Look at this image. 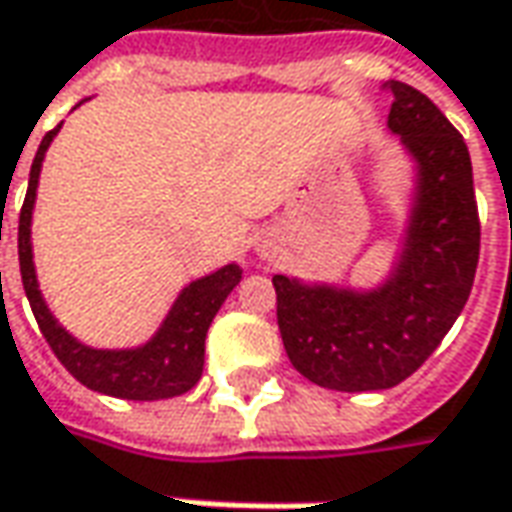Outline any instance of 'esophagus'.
<instances>
[{
    "label": "esophagus",
    "mask_w": 512,
    "mask_h": 512,
    "mask_svg": "<svg viewBox=\"0 0 512 512\" xmlns=\"http://www.w3.org/2000/svg\"><path fill=\"white\" fill-rule=\"evenodd\" d=\"M262 250H264V248H262Z\"/></svg>",
    "instance_id": "esophagus-1"
}]
</instances>
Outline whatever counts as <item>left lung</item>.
Masks as SVG:
<instances>
[{"label":"left lung","instance_id":"obj_1","mask_svg":"<svg viewBox=\"0 0 512 512\" xmlns=\"http://www.w3.org/2000/svg\"><path fill=\"white\" fill-rule=\"evenodd\" d=\"M389 126L420 163V197L403 262L377 293L304 287L273 276L276 321L290 363L315 386L377 392L403 383L454 327L479 264L471 154L420 89L389 81Z\"/></svg>","mask_w":512,"mask_h":512}]
</instances>
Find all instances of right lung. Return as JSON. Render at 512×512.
Returning a JSON list of instances; mask_svg holds the SVG:
<instances>
[{
    "mask_svg": "<svg viewBox=\"0 0 512 512\" xmlns=\"http://www.w3.org/2000/svg\"><path fill=\"white\" fill-rule=\"evenodd\" d=\"M56 129H50L41 140L36 160L30 166V183L19 211V267H22V284L30 310L36 315L44 341L50 344L53 355L61 360V366L70 372L78 383H84L92 392L123 397V400H166L177 397L197 386L205 363V335L214 321V315L222 307L233 287L242 279V270L236 264H228L205 279L188 284L174 307L168 312L163 329L152 341L132 352H101L81 346L58 327L56 318L44 307V298L36 284L33 270V250H30V216L36 202V185L44 152L50 140L56 137Z\"/></svg>",
    "mask_w": 512,
    "mask_h": 512,
    "instance_id": "1",
    "label": "right lung"
}]
</instances>
